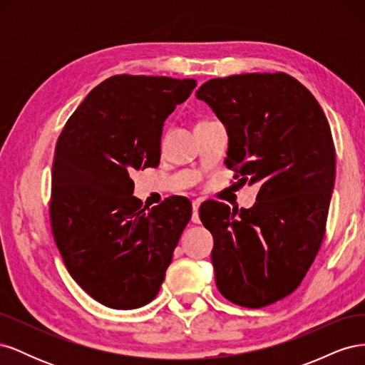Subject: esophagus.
Masks as SVG:
<instances>
[{"instance_id": "obj_1", "label": "esophagus", "mask_w": 365, "mask_h": 365, "mask_svg": "<svg viewBox=\"0 0 365 365\" xmlns=\"http://www.w3.org/2000/svg\"><path fill=\"white\" fill-rule=\"evenodd\" d=\"M192 207H193L192 222H195V224H200V207H201V201H193Z\"/></svg>"}]
</instances>
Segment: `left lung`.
I'll use <instances>...</instances> for the list:
<instances>
[{"label": "left lung", "mask_w": 365, "mask_h": 365, "mask_svg": "<svg viewBox=\"0 0 365 365\" xmlns=\"http://www.w3.org/2000/svg\"><path fill=\"white\" fill-rule=\"evenodd\" d=\"M196 97L227 128L235 180L262 182L251 208L204 210L216 286L237 306L272 304L298 288L324 237L335 182L329 121L311 91L280 71L212 79Z\"/></svg>", "instance_id": "8db88e82"}]
</instances>
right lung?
Instances as JSON below:
<instances>
[{"label":"right lung","instance_id":"add662e5","mask_svg":"<svg viewBox=\"0 0 365 365\" xmlns=\"http://www.w3.org/2000/svg\"><path fill=\"white\" fill-rule=\"evenodd\" d=\"M195 79L117 74L65 123L51 170V233L71 277L94 300L137 309L157 297L192 216L184 196L143 208L129 173L160 164L164 120Z\"/></svg>","mask_w":365,"mask_h":365}]
</instances>
